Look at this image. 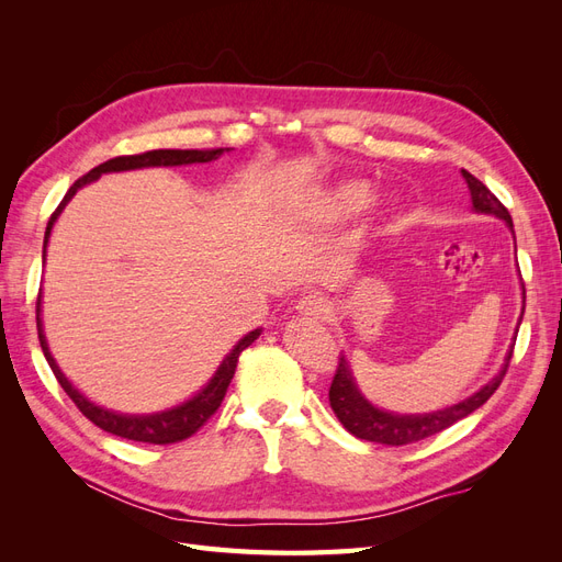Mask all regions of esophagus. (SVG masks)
Listing matches in <instances>:
<instances>
[{
    "label": "esophagus",
    "instance_id": "obj_1",
    "mask_svg": "<svg viewBox=\"0 0 562 562\" xmlns=\"http://www.w3.org/2000/svg\"><path fill=\"white\" fill-rule=\"evenodd\" d=\"M297 312L304 314V316H310V318L323 321V318H328L333 314V307H330V300H326V297L318 295V293H310V295L300 297Z\"/></svg>",
    "mask_w": 562,
    "mask_h": 562
}]
</instances>
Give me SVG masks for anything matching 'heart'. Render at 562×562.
<instances>
[{
    "instance_id": "heart-1",
    "label": "heart",
    "mask_w": 562,
    "mask_h": 562,
    "mask_svg": "<svg viewBox=\"0 0 562 562\" xmlns=\"http://www.w3.org/2000/svg\"><path fill=\"white\" fill-rule=\"evenodd\" d=\"M370 201V190L366 182H342L326 199V211L333 220H347L359 215Z\"/></svg>"
}]
</instances>
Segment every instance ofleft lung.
<instances>
[{"label":"left lung","mask_w":562,"mask_h":562,"mask_svg":"<svg viewBox=\"0 0 562 562\" xmlns=\"http://www.w3.org/2000/svg\"><path fill=\"white\" fill-rule=\"evenodd\" d=\"M462 176L469 184L473 209L479 213L497 215L508 227L514 229L512 215H508L504 203L495 194H492L479 178H473L469 171H462ZM520 318H522V314H520ZM512 356H514V347H512V351H508L499 375L492 378L481 391H475L473 396H469L462 403L446 407V411L424 413V415H394V413H384V411H380V407L368 403L359 391V386H356V382H353L347 359L345 356H339L335 378H333L330 391H328L330 407L337 415V419L342 422V427L349 434H353L356 438H363V440H370V443H382V446H411V443H417V440L440 434L443 429L452 427L454 422L464 419L473 411H479V407L492 394H495L497 386L502 384Z\"/></svg>","instance_id":"left-lung-1"}]
</instances>
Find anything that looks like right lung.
Returning a JSON list of instances; mask_svg holds the SVG:
<instances>
[{
	"label": "right lung",
	"instance_id": "right-lung-1",
	"mask_svg": "<svg viewBox=\"0 0 562 562\" xmlns=\"http://www.w3.org/2000/svg\"><path fill=\"white\" fill-rule=\"evenodd\" d=\"M223 151L225 149H151V151H143V155L114 157L105 164L95 166L93 171H89L87 176H81L70 187V190H67V194L60 201V206L54 211V215H50L48 225H46V234H44V252H46V244H48V236H50V227H54L60 211L67 206V201L75 196L79 187L89 184V182L98 180L103 173H112V171H133V168H145V166L206 164V161L217 159L220 155H223ZM227 151H229V147H227ZM37 333H40L42 351L46 356L50 370H54V375L60 382V386L65 389V394L75 401V405L79 407V413L83 417L91 419L95 427H100L108 434L122 436V438H128V440H138V443H155V446L180 443V440L196 434L203 427V424H206L215 415L220 403H223V398L227 394V386L234 378V370H236V363H239L241 351L246 347H250L260 335V330H252L244 339H239L236 347L225 356V361L220 363L213 380L187 403H182L178 407H171V411L155 413V415H119V413L105 411V407L91 403L87 396H81L79 391L70 382H67V378L60 372L58 363L54 361V356H50V351H48L46 337H44V330H42V295H37Z\"/></svg>",
	"mask_w": 562,
	"mask_h": 562
}]
</instances>
